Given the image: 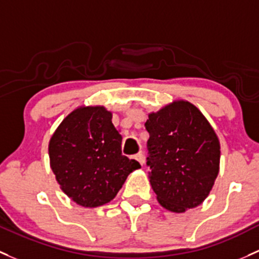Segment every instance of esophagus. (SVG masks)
<instances>
[{
  "mask_svg": "<svg viewBox=\"0 0 259 259\" xmlns=\"http://www.w3.org/2000/svg\"><path fill=\"white\" fill-rule=\"evenodd\" d=\"M133 159L137 160V161H138L140 165L144 164V155H143V152H138L137 155H134V156H133Z\"/></svg>",
  "mask_w": 259,
  "mask_h": 259,
  "instance_id": "1",
  "label": "esophagus"
}]
</instances>
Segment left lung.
<instances>
[{"label":"left lung","mask_w":259,"mask_h":259,"mask_svg":"<svg viewBox=\"0 0 259 259\" xmlns=\"http://www.w3.org/2000/svg\"><path fill=\"white\" fill-rule=\"evenodd\" d=\"M148 116L146 164L157 201L176 213L197 207L219 175V137L200 109L187 100H174Z\"/></svg>","instance_id":"obj_1"}]
</instances>
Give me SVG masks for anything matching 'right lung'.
<instances>
[{
  "label": "right lung",
  "mask_w": 259,
  "mask_h": 259,
  "mask_svg": "<svg viewBox=\"0 0 259 259\" xmlns=\"http://www.w3.org/2000/svg\"><path fill=\"white\" fill-rule=\"evenodd\" d=\"M103 105L70 111L51 137L50 165L57 182L73 202L98 207L110 202L140 164L121 154V135Z\"/></svg>",
  "instance_id": "1"
}]
</instances>
